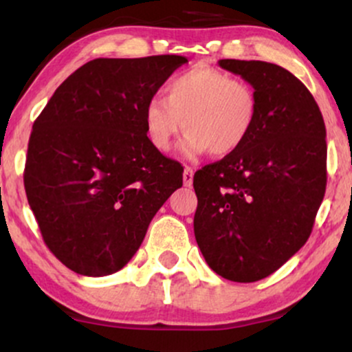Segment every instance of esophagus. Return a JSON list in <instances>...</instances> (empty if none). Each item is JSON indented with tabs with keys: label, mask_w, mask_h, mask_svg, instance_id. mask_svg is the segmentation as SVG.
I'll return each mask as SVG.
<instances>
[{
	"label": "esophagus",
	"mask_w": 352,
	"mask_h": 352,
	"mask_svg": "<svg viewBox=\"0 0 352 352\" xmlns=\"http://www.w3.org/2000/svg\"><path fill=\"white\" fill-rule=\"evenodd\" d=\"M193 184V168L185 167L184 168V185L185 187H190Z\"/></svg>",
	"instance_id": "34e87169"
}]
</instances>
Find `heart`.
<instances>
[{"mask_svg":"<svg viewBox=\"0 0 352 352\" xmlns=\"http://www.w3.org/2000/svg\"><path fill=\"white\" fill-rule=\"evenodd\" d=\"M256 116L258 98L248 82L197 66L168 80L165 99L147 100L144 127L148 142L160 152H167L185 127L187 134L179 145L185 159L208 152L225 157L248 140Z\"/></svg>","mask_w":352,"mask_h":352,"instance_id":"heart-1","label":"heart"}]
</instances>
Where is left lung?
<instances>
[{
  "label": "left lung",
  "instance_id": "left-lung-1",
  "mask_svg": "<svg viewBox=\"0 0 352 352\" xmlns=\"http://www.w3.org/2000/svg\"><path fill=\"white\" fill-rule=\"evenodd\" d=\"M256 92L248 140L193 177V232L210 268L253 283L276 272L302 245L326 192V127L300 79L265 60L220 59Z\"/></svg>",
  "mask_w": 352,
  "mask_h": 352
}]
</instances>
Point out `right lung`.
<instances>
[{
	"mask_svg": "<svg viewBox=\"0 0 352 352\" xmlns=\"http://www.w3.org/2000/svg\"><path fill=\"white\" fill-rule=\"evenodd\" d=\"M187 58H99L56 89L33 124L24 188L44 243L84 276L124 268L182 165L148 142L144 107Z\"/></svg>",
	"mask_w": 352,
	"mask_h": 352,
	"instance_id": "right-lung-1",
	"label": "right lung"
}]
</instances>
